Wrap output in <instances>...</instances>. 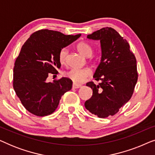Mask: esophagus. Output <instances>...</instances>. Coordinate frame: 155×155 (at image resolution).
I'll return each mask as SVG.
<instances>
[{"label":"esophagus","mask_w":155,"mask_h":155,"mask_svg":"<svg viewBox=\"0 0 155 155\" xmlns=\"http://www.w3.org/2000/svg\"><path fill=\"white\" fill-rule=\"evenodd\" d=\"M81 87H82V85L80 84H76V83L73 84V89H78V88Z\"/></svg>","instance_id":"1"}]
</instances>
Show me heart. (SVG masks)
Instances as JSON below:
<instances>
[{
	"label": "heart",
	"instance_id": "b5f03b06",
	"mask_svg": "<svg viewBox=\"0 0 155 155\" xmlns=\"http://www.w3.org/2000/svg\"><path fill=\"white\" fill-rule=\"evenodd\" d=\"M77 49L82 55L85 57H90L92 54V48L90 45L86 42H80L77 45ZM68 56L67 48H62L59 51L58 60L61 64H65L66 63ZM65 76L69 79L73 80L74 82L80 83L84 82L92 75V71L88 68H72L68 71L65 72Z\"/></svg>",
	"mask_w": 155,
	"mask_h": 155
}]
</instances>
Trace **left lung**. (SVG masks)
<instances>
[{
    "label": "left lung",
    "instance_id": "1",
    "mask_svg": "<svg viewBox=\"0 0 155 155\" xmlns=\"http://www.w3.org/2000/svg\"><path fill=\"white\" fill-rule=\"evenodd\" d=\"M87 38L100 41L101 62L93 78L101 82L86 84L93 94L84 107L99 118H107L117 113L132 97L138 77L136 58L128 41L111 27L97 30Z\"/></svg>",
    "mask_w": 155,
    "mask_h": 155
}]
</instances>
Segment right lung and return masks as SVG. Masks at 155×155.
I'll return each instance as SVG.
<instances>
[{
  "label": "right lung",
  "instance_id": "right-lung-1",
  "mask_svg": "<svg viewBox=\"0 0 155 155\" xmlns=\"http://www.w3.org/2000/svg\"><path fill=\"white\" fill-rule=\"evenodd\" d=\"M81 35H65L60 31L41 29L23 44L13 69V88L22 105L37 116L54 113L61 97L71 90L73 82L62 78L51 82L48 75L61 68L58 53Z\"/></svg>",
  "mask_w": 155,
  "mask_h": 155
}]
</instances>
